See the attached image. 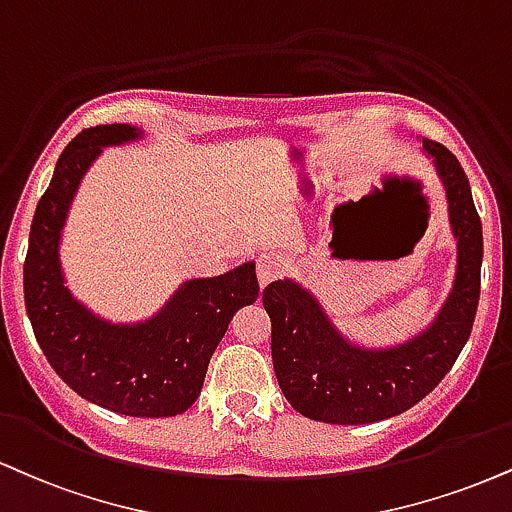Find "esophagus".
<instances>
[{"instance_id":"1","label":"esophagus","mask_w":512,"mask_h":512,"mask_svg":"<svg viewBox=\"0 0 512 512\" xmlns=\"http://www.w3.org/2000/svg\"><path fill=\"white\" fill-rule=\"evenodd\" d=\"M286 272V260L276 252H264V255L257 257V279H260V286H267L269 281L279 279V276Z\"/></svg>"}]
</instances>
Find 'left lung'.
Instances as JSON below:
<instances>
[{"label":"left lung","mask_w":512,"mask_h":512,"mask_svg":"<svg viewBox=\"0 0 512 512\" xmlns=\"http://www.w3.org/2000/svg\"><path fill=\"white\" fill-rule=\"evenodd\" d=\"M422 145L446 188L448 219L458 240L453 288L427 329L391 348L357 346L300 283L279 279L264 288L276 379L288 403L310 420L369 424L410 410L439 386L470 338L484 255L482 221L453 152L427 138Z\"/></svg>","instance_id":"left-lung-1"}]
</instances>
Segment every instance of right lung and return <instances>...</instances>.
<instances>
[{"mask_svg": "<svg viewBox=\"0 0 512 512\" xmlns=\"http://www.w3.org/2000/svg\"><path fill=\"white\" fill-rule=\"evenodd\" d=\"M140 138V128L109 123L66 145L30 224L23 293L42 353L80 398L119 415L174 417L200 396L209 357L233 315L255 303L260 283L255 262L183 281L157 315L135 324L109 322L73 298L59 260L73 195L102 147Z\"/></svg>", "mask_w": 512, "mask_h": 512, "instance_id": "add662e5", "label": "right lung"}]
</instances>
